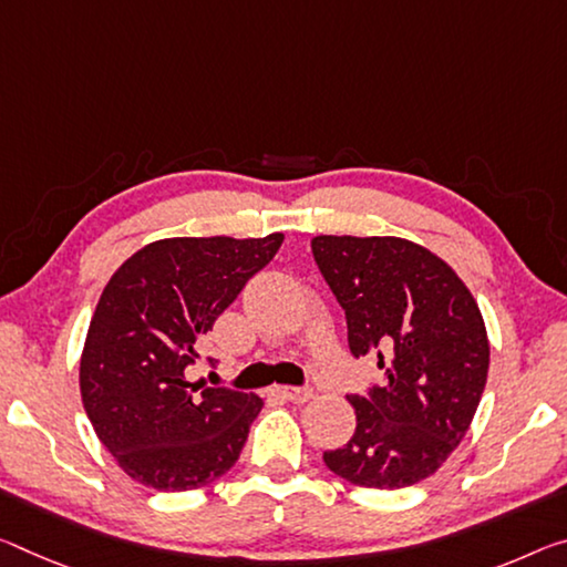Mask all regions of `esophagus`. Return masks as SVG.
<instances>
[{"mask_svg":"<svg viewBox=\"0 0 567 567\" xmlns=\"http://www.w3.org/2000/svg\"><path fill=\"white\" fill-rule=\"evenodd\" d=\"M277 393H280L282 399L292 401V403H305V401L312 399L310 385H277Z\"/></svg>","mask_w":567,"mask_h":567,"instance_id":"1","label":"esophagus"}]
</instances>
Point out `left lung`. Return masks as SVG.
<instances>
[{
    "instance_id": "obj_1",
    "label": "left lung",
    "mask_w": 567,
    "mask_h": 567,
    "mask_svg": "<svg viewBox=\"0 0 567 567\" xmlns=\"http://www.w3.org/2000/svg\"><path fill=\"white\" fill-rule=\"evenodd\" d=\"M312 257L346 310L350 353L375 355L385 375L350 393L353 436L322 462L358 487H411L449 460L480 406L482 312L454 269L409 239L320 235Z\"/></svg>"
}]
</instances>
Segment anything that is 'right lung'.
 I'll return each mask as SVG.
<instances>
[{
    "label": "right lung",
    "instance_id": "right-lung-1",
    "mask_svg": "<svg viewBox=\"0 0 567 567\" xmlns=\"http://www.w3.org/2000/svg\"><path fill=\"white\" fill-rule=\"evenodd\" d=\"M282 239H158L105 285L80 358V393L97 439L131 480L158 492L199 489L239 460L262 399L199 389L186 368Z\"/></svg>",
    "mask_w": 567,
    "mask_h": 567
}]
</instances>
